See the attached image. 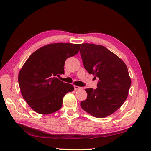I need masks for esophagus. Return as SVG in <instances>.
Masks as SVG:
<instances>
[{
  "instance_id": "1",
  "label": "esophagus",
  "mask_w": 151,
  "mask_h": 151,
  "mask_svg": "<svg viewBox=\"0 0 151 151\" xmlns=\"http://www.w3.org/2000/svg\"><path fill=\"white\" fill-rule=\"evenodd\" d=\"M81 89V87L77 86H74V89H75V91L79 90V89Z\"/></svg>"
}]
</instances>
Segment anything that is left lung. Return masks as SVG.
I'll use <instances>...</instances> for the list:
<instances>
[{
  "mask_svg": "<svg viewBox=\"0 0 151 151\" xmlns=\"http://www.w3.org/2000/svg\"><path fill=\"white\" fill-rule=\"evenodd\" d=\"M81 45L85 68L99 78L96 89H85L88 96L81 102V106L96 118L106 117L119 109L127 98L131 85L129 70L120 57L102 45Z\"/></svg>",
  "mask_w": 151,
  "mask_h": 151,
  "instance_id": "8db88e82",
  "label": "left lung"
}]
</instances>
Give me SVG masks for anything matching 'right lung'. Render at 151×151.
<instances>
[{"mask_svg":"<svg viewBox=\"0 0 151 151\" xmlns=\"http://www.w3.org/2000/svg\"><path fill=\"white\" fill-rule=\"evenodd\" d=\"M81 44L50 43L32 53L18 75L22 96L35 112L48 115L59 110L63 98L74 91L72 84L57 78L64 74L66 59L79 52Z\"/></svg>","mask_w":151,"mask_h":151,"instance_id":"right-lung-1","label":"right lung"}]
</instances>
